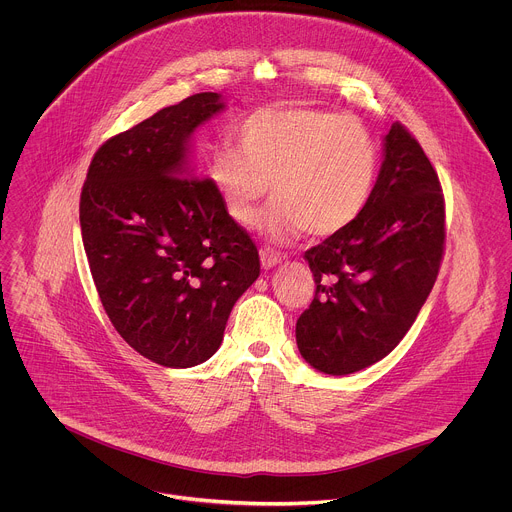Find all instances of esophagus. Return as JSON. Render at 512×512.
<instances>
[{"label":"esophagus","instance_id":"esophagus-1","mask_svg":"<svg viewBox=\"0 0 512 512\" xmlns=\"http://www.w3.org/2000/svg\"><path fill=\"white\" fill-rule=\"evenodd\" d=\"M283 261V257L271 249H261V265L263 269H271L275 265H279Z\"/></svg>","mask_w":512,"mask_h":512}]
</instances>
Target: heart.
<instances>
[{"label":"heart","instance_id":"1","mask_svg":"<svg viewBox=\"0 0 512 512\" xmlns=\"http://www.w3.org/2000/svg\"><path fill=\"white\" fill-rule=\"evenodd\" d=\"M237 145L219 143L207 157L209 179L227 215L251 227L271 183L277 199L267 231L285 241L331 237L365 209L379 153L365 123L311 107H265L237 127Z\"/></svg>","mask_w":512,"mask_h":512}]
</instances>
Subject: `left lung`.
Instances as JSON below:
<instances>
[{"label":"left lung","mask_w":512,"mask_h":512,"mask_svg":"<svg viewBox=\"0 0 512 512\" xmlns=\"http://www.w3.org/2000/svg\"><path fill=\"white\" fill-rule=\"evenodd\" d=\"M445 253L441 181L411 131L395 123L363 213L305 251L315 297L297 347L321 373L349 375L387 357L425 305Z\"/></svg>","instance_id":"obj_1"}]
</instances>
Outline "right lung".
<instances>
[{
  "label": "right lung",
  "mask_w": 512,
  "mask_h": 512,
  "mask_svg": "<svg viewBox=\"0 0 512 512\" xmlns=\"http://www.w3.org/2000/svg\"><path fill=\"white\" fill-rule=\"evenodd\" d=\"M223 107L219 93H195L113 135L95 151L79 199L109 321L139 355L171 369L213 357L261 271L253 239L189 161L191 133Z\"/></svg>",
  "instance_id": "obj_1"
}]
</instances>
